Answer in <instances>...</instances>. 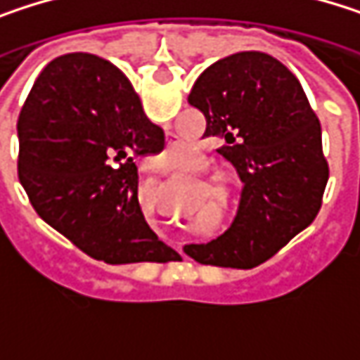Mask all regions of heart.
<instances>
[{"label":"heart","instance_id":"heart-1","mask_svg":"<svg viewBox=\"0 0 360 360\" xmlns=\"http://www.w3.org/2000/svg\"><path fill=\"white\" fill-rule=\"evenodd\" d=\"M221 193H223V191H221Z\"/></svg>","mask_w":360,"mask_h":360}]
</instances>
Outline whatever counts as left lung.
<instances>
[{
    "label": "left lung",
    "instance_id": "1",
    "mask_svg": "<svg viewBox=\"0 0 360 360\" xmlns=\"http://www.w3.org/2000/svg\"><path fill=\"white\" fill-rule=\"evenodd\" d=\"M187 102L206 118L204 137L244 183L238 217L208 244L183 252L200 264L252 269L307 229L329 177L321 124L300 81L262 51L231 53L208 66Z\"/></svg>",
    "mask_w": 360,
    "mask_h": 360
}]
</instances>
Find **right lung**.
I'll return each mask as SVG.
<instances>
[{
	"label": "right lung",
	"instance_id": "obj_1",
	"mask_svg": "<svg viewBox=\"0 0 360 360\" xmlns=\"http://www.w3.org/2000/svg\"><path fill=\"white\" fill-rule=\"evenodd\" d=\"M18 179L37 214L79 250L108 264L169 262L137 200V156L158 154L129 79L94 53L51 60L18 116Z\"/></svg>",
	"mask_w": 360,
	"mask_h": 360
}]
</instances>
